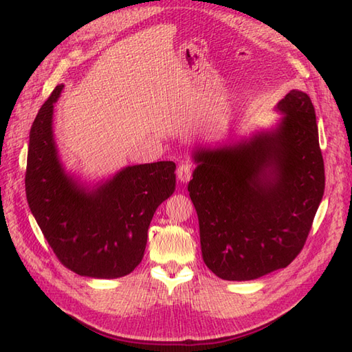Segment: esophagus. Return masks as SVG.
<instances>
[{
    "label": "esophagus",
    "mask_w": 352,
    "mask_h": 352,
    "mask_svg": "<svg viewBox=\"0 0 352 352\" xmlns=\"http://www.w3.org/2000/svg\"><path fill=\"white\" fill-rule=\"evenodd\" d=\"M177 177H178V182L188 183L192 178V164L182 163L177 169Z\"/></svg>",
    "instance_id": "obj_1"
}]
</instances>
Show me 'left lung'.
Segmentation results:
<instances>
[{
	"instance_id": "left-lung-1",
	"label": "left lung",
	"mask_w": 352,
	"mask_h": 352,
	"mask_svg": "<svg viewBox=\"0 0 352 352\" xmlns=\"http://www.w3.org/2000/svg\"><path fill=\"white\" fill-rule=\"evenodd\" d=\"M280 118L233 144L192 151L188 190L203 260L222 280L248 281L283 269L305 243L325 174L315 107L294 89Z\"/></svg>"
}]
</instances>
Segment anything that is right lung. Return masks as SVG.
Here are the masks:
<instances>
[{"label":"right lung","mask_w":352,"mask_h":352,"mask_svg":"<svg viewBox=\"0 0 352 352\" xmlns=\"http://www.w3.org/2000/svg\"><path fill=\"white\" fill-rule=\"evenodd\" d=\"M63 87L52 91L30 130L28 207L66 267L91 278H121L144 258L157 207L175 190V163L131 164L98 182L66 169L52 126Z\"/></svg>","instance_id":"obj_1"}]
</instances>
